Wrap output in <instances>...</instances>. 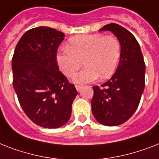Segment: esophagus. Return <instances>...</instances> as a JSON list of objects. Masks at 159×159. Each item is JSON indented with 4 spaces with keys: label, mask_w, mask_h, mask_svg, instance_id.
<instances>
[{
    "label": "esophagus",
    "mask_w": 159,
    "mask_h": 159,
    "mask_svg": "<svg viewBox=\"0 0 159 159\" xmlns=\"http://www.w3.org/2000/svg\"><path fill=\"white\" fill-rule=\"evenodd\" d=\"M82 88V86H79V85H76V89H77V91H81V89Z\"/></svg>",
    "instance_id": "1"
}]
</instances>
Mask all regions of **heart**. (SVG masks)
<instances>
[{"instance_id": "1", "label": "heart", "mask_w": 159, "mask_h": 159, "mask_svg": "<svg viewBox=\"0 0 159 159\" xmlns=\"http://www.w3.org/2000/svg\"><path fill=\"white\" fill-rule=\"evenodd\" d=\"M121 56V43L113 35H79L72 37L67 50L57 55V63L64 75L72 77L83 61L85 68L73 77L77 83L94 82L113 75Z\"/></svg>"}]
</instances>
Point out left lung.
Listing matches in <instances>:
<instances>
[{
    "label": "left lung",
    "instance_id": "1",
    "mask_svg": "<svg viewBox=\"0 0 159 159\" xmlns=\"http://www.w3.org/2000/svg\"><path fill=\"white\" fill-rule=\"evenodd\" d=\"M100 31H111L117 37L121 56L113 77L100 86H93L91 110L101 124L118 126L133 115L140 104L145 84V64L140 45L126 28L109 24Z\"/></svg>",
    "mask_w": 159,
    "mask_h": 159
}]
</instances>
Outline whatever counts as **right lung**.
<instances>
[{"label":"right lung","mask_w":159,"mask_h":159,"mask_svg":"<svg viewBox=\"0 0 159 159\" xmlns=\"http://www.w3.org/2000/svg\"><path fill=\"white\" fill-rule=\"evenodd\" d=\"M64 34L38 27L24 33L12 58L13 86L22 109L37 126L59 128L71 117L78 94L59 71L57 51Z\"/></svg>","instance_id":"add662e5"}]
</instances>
